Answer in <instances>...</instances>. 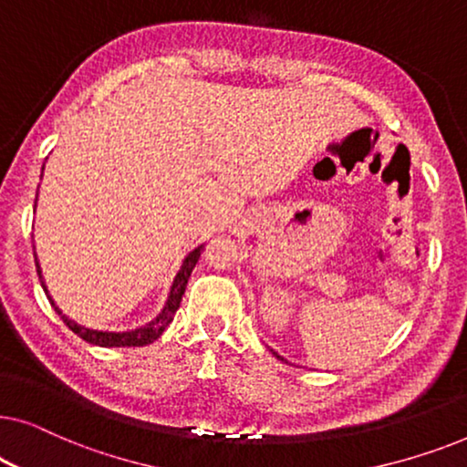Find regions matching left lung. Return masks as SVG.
I'll list each match as a JSON object with an SVG mask.
<instances>
[{
	"instance_id": "1",
	"label": "left lung",
	"mask_w": 467,
	"mask_h": 467,
	"mask_svg": "<svg viewBox=\"0 0 467 467\" xmlns=\"http://www.w3.org/2000/svg\"><path fill=\"white\" fill-rule=\"evenodd\" d=\"M274 355H276V357H278V359H280V361H286V359H283V357H280V355H278V353H274Z\"/></svg>"
}]
</instances>
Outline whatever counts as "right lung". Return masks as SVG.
<instances>
[{
	"mask_svg": "<svg viewBox=\"0 0 467 467\" xmlns=\"http://www.w3.org/2000/svg\"><path fill=\"white\" fill-rule=\"evenodd\" d=\"M36 202H37V195H36ZM202 253H203V244L193 248V251H191V253L187 254V257H184L181 270H178L174 283H171L168 302H165L163 310L159 312V315H157L155 318H152L150 323H146L144 327H138V329H131V331H98V329L82 327V325L72 321V318L66 317L59 308H57V304L53 302V297L48 296V289H47V285H44V276H42L40 264H37V257H36V267H37V276H40L42 289H44V293H47V296H48L50 306H53L57 315H59V317L63 318V323H66L67 327L72 329L76 336H80L82 340L88 342V344H95V347H146V344L155 342L157 337L163 334L165 327H168V325H170L171 321H174L176 310L181 308L184 289H187L189 276H191V272H193L197 259L202 257Z\"/></svg>",
	"mask_w": 467,
	"mask_h": 467,
	"instance_id": "right-lung-1",
	"label": "right lung"
}]
</instances>
